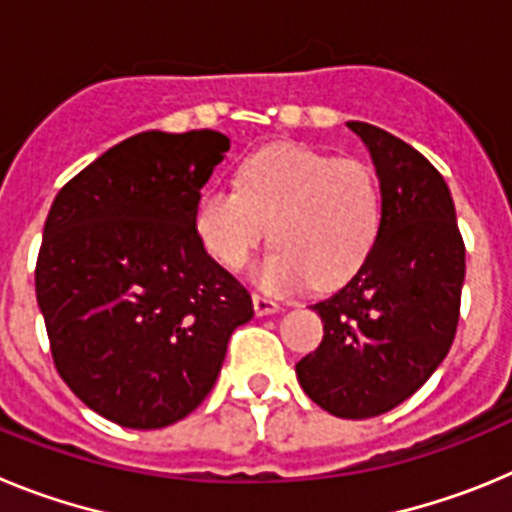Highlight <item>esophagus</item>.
I'll return each instance as SVG.
<instances>
[{"label":"esophagus","instance_id":"1","mask_svg":"<svg viewBox=\"0 0 512 512\" xmlns=\"http://www.w3.org/2000/svg\"><path fill=\"white\" fill-rule=\"evenodd\" d=\"M253 310H256V315H274V312L282 310V305H279L277 300H271V297H264V295H253Z\"/></svg>","mask_w":512,"mask_h":512}]
</instances>
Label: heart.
Here are the masks:
<instances>
[{
  "instance_id": "b5f03b06",
  "label": "heart",
  "mask_w": 512,
  "mask_h": 512,
  "mask_svg": "<svg viewBox=\"0 0 512 512\" xmlns=\"http://www.w3.org/2000/svg\"><path fill=\"white\" fill-rule=\"evenodd\" d=\"M382 187L356 158L277 143L248 153L235 187H207L197 200L194 230L225 269H243L269 233L253 282L271 295L307 284L341 287L369 259L382 230Z\"/></svg>"
}]
</instances>
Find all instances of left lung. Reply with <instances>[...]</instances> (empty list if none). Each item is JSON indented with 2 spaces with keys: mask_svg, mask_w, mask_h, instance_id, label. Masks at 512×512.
I'll return each mask as SVG.
<instances>
[{
  "mask_svg": "<svg viewBox=\"0 0 512 512\" xmlns=\"http://www.w3.org/2000/svg\"><path fill=\"white\" fill-rule=\"evenodd\" d=\"M364 140L382 187V230L351 282L312 305L320 346L297 361V379L336 418H374L418 392L456 336L464 241L451 192L436 166L369 122Z\"/></svg>",
  "mask_w": 512,
  "mask_h": 512,
  "instance_id": "1",
  "label": "left lung"
}]
</instances>
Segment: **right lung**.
<instances>
[{"instance_id": "add662e5", "label": "right lung", "mask_w": 512, "mask_h": 512, "mask_svg": "<svg viewBox=\"0 0 512 512\" xmlns=\"http://www.w3.org/2000/svg\"><path fill=\"white\" fill-rule=\"evenodd\" d=\"M230 151L217 130L122 140L53 200L35 295L61 379L122 428H166L215 384L253 302L194 230Z\"/></svg>"}]
</instances>
